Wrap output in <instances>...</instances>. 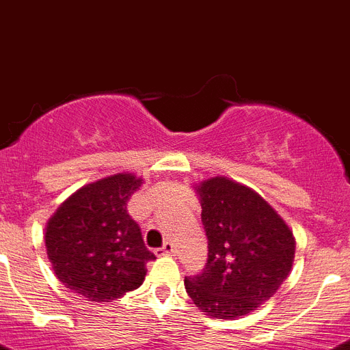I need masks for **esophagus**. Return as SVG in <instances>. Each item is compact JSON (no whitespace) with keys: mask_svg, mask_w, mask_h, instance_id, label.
Masks as SVG:
<instances>
[{"mask_svg":"<svg viewBox=\"0 0 350 350\" xmlns=\"http://www.w3.org/2000/svg\"><path fill=\"white\" fill-rule=\"evenodd\" d=\"M174 253H176V247H174V244H172V242H165L162 247L155 250L157 256H172Z\"/></svg>","mask_w":350,"mask_h":350,"instance_id":"34e87169","label":"esophagus"}]
</instances>
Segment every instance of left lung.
<instances>
[{"mask_svg":"<svg viewBox=\"0 0 350 350\" xmlns=\"http://www.w3.org/2000/svg\"><path fill=\"white\" fill-rule=\"evenodd\" d=\"M207 235L202 273L185 279L198 310L213 319L254 312L288 279L297 241L265 198L242 183L214 176L195 185Z\"/></svg>","mask_w":350,"mask_h":350,"instance_id":"left-lung-1","label":"left lung"}]
</instances>
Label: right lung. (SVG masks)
I'll list each match as a JSON object with an SVG mask.
<instances>
[{
    "label": "right lung",
    "mask_w": 350,
    "mask_h": 350,
    "mask_svg": "<svg viewBox=\"0 0 350 350\" xmlns=\"http://www.w3.org/2000/svg\"><path fill=\"white\" fill-rule=\"evenodd\" d=\"M143 179L118 172L81 187L52 214L45 247L55 277L89 301H111L134 291L155 254L146 250L127 202Z\"/></svg>",
    "instance_id": "right-lung-1"
}]
</instances>
